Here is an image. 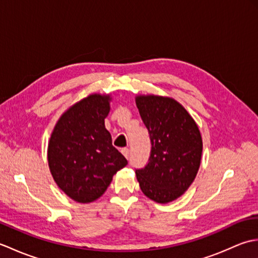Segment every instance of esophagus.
Masks as SVG:
<instances>
[{
	"label": "esophagus",
	"instance_id": "obj_1",
	"mask_svg": "<svg viewBox=\"0 0 258 258\" xmlns=\"http://www.w3.org/2000/svg\"><path fill=\"white\" fill-rule=\"evenodd\" d=\"M122 154L128 160V157H130V150H128V149H123V150H122Z\"/></svg>",
	"mask_w": 258,
	"mask_h": 258
}]
</instances>
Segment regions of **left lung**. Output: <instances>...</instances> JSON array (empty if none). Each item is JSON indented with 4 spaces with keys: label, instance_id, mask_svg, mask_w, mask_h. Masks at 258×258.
<instances>
[{
    "label": "left lung",
    "instance_id": "obj_1",
    "mask_svg": "<svg viewBox=\"0 0 258 258\" xmlns=\"http://www.w3.org/2000/svg\"><path fill=\"white\" fill-rule=\"evenodd\" d=\"M136 106L152 144L149 163L136 169V177L149 199L165 204L182 196L195 179L202 136L193 117L171 97L140 95Z\"/></svg>",
    "mask_w": 258,
    "mask_h": 258
}]
</instances>
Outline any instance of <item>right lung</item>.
<instances>
[{"label":"right lung","mask_w":258,"mask_h":258,"mask_svg":"<svg viewBox=\"0 0 258 258\" xmlns=\"http://www.w3.org/2000/svg\"><path fill=\"white\" fill-rule=\"evenodd\" d=\"M109 95L92 94L71 106L54 127L47 161L57 186L79 203L101 197L113 175L127 165L112 145L104 119L109 113Z\"/></svg>","instance_id":"1"}]
</instances>
